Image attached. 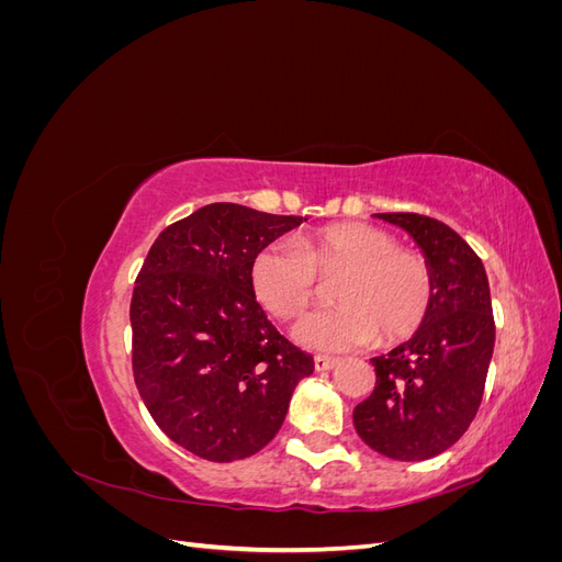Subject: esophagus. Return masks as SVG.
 Instances as JSON below:
<instances>
[{
	"label": "esophagus",
	"mask_w": 562,
	"mask_h": 562,
	"mask_svg": "<svg viewBox=\"0 0 562 562\" xmlns=\"http://www.w3.org/2000/svg\"><path fill=\"white\" fill-rule=\"evenodd\" d=\"M337 363H339V361H337V359H333V356H316V359H314V368H316L318 372H323V370H333Z\"/></svg>",
	"instance_id": "obj_1"
}]
</instances>
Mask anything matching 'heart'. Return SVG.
Segmentation results:
<instances>
[{
    "instance_id": "1",
    "label": "heart",
    "mask_w": 562,
    "mask_h": 562,
    "mask_svg": "<svg viewBox=\"0 0 562 562\" xmlns=\"http://www.w3.org/2000/svg\"><path fill=\"white\" fill-rule=\"evenodd\" d=\"M337 304L302 318L295 335L304 347L347 351L380 339L396 345L429 318L436 279L419 250L366 223H342L302 234L297 246L271 241L255 252L250 285L262 307L293 321L316 300L321 279L335 277Z\"/></svg>"
}]
</instances>
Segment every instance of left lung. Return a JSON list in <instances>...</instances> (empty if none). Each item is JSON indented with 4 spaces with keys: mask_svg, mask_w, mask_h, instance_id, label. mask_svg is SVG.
<instances>
[{
    "mask_svg": "<svg viewBox=\"0 0 562 562\" xmlns=\"http://www.w3.org/2000/svg\"><path fill=\"white\" fill-rule=\"evenodd\" d=\"M403 227L427 255L436 279L429 318L401 347L375 356V389L353 407V427L391 459L419 462L454 446L479 413L495 349L483 260L440 220L378 213Z\"/></svg>",
    "mask_w": 562,
    "mask_h": 562,
    "instance_id": "1",
    "label": "left lung"
}]
</instances>
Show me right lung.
<instances>
[{
  "label": "right lung",
  "mask_w": 562,
  "mask_h": 562,
  "mask_svg": "<svg viewBox=\"0 0 562 562\" xmlns=\"http://www.w3.org/2000/svg\"><path fill=\"white\" fill-rule=\"evenodd\" d=\"M302 220L209 203L157 236L135 279V386L159 429L209 462L260 452L314 372L250 285L255 252Z\"/></svg>",
  "instance_id": "1"
}]
</instances>
